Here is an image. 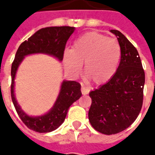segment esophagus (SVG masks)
Wrapping results in <instances>:
<instances>
[{
  "label": "esophagus",
  "mask_w": 155,
  "mask_h": 155,
  "mask_svg": "<svg viewBox=\"0 0 155 155\" xmlns=\"http://www.w3.org/2000/svg\"><path fill=\"white\" fill-rule=\"evenodd\" d=\"M81 92H82L83 95H87L88 94V92H89V89H88L87 87H84V85H82V87H81Z\"/></svg>",
  "instance_id": "obj_1"
}]
</instances>
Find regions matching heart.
Segmentation results:
<instances>
[{
	"label": "heart",
	"instance_id": "b5f03b06",
	"mask_svg": "<svg viewBox=\"0 0 155 155\" xmlns=\"http://www.w3.org/2000/svg\"><path fill=\"white\" fill-rule=\"evenodd\" d=\"M117 40L97 32H88L74 41L71 50L63 52V65L73 75H78L84 63V72L96 84L108 82L117 70L120 59Z\"/></svg>",
	"mask_w": 155,
	"mask_h": 155
}]
</instances>
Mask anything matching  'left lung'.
<instances>
[{
    "label": "left lung",
    "mask_w": 155,
    "mask_h": 155,
    "mask_svg": "<svg viewBox=\"0 0 155 155\" xmlns=\"http://www.w3.org/2000/svg\"><path fill=\"white\" fill-rule=\"evenodd\" d=\"M117 38L121 54L115 75L105 84L89 93L91 125L106 135L121 132L132 125L142 109L145 72L134 46L125 35L110 30Z\"/></svg>",
    "instance_id": "8db88e82"
}]
</instances>
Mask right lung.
I'll return each mask as SVG.
<instances>
[{
    "label": "right lung",
    "instance_id": "right-lung-1",
    "mask_svg": "<svg viewBox=\"0 0 155 155\" xmlns=\"http://www.w3.org/2000/svg\"><path fill=\"white\" fill-rule=\"evenodd\" d=\"M74 30L75 27L71 26L42 28L23 42L17 51L11 68V98L21 120L29 129L35 132H51L62 125L69 107L80 99L82 95L80 91L81 85L76 81L64 80L53 108L43 116L30 117L23 112L14 96V79L18 66L25 56L31 54H47L62 61L66 43Z\"/></svg>",
    "mask_w": 155,
    "mask_h": 155
}]
</instances>
